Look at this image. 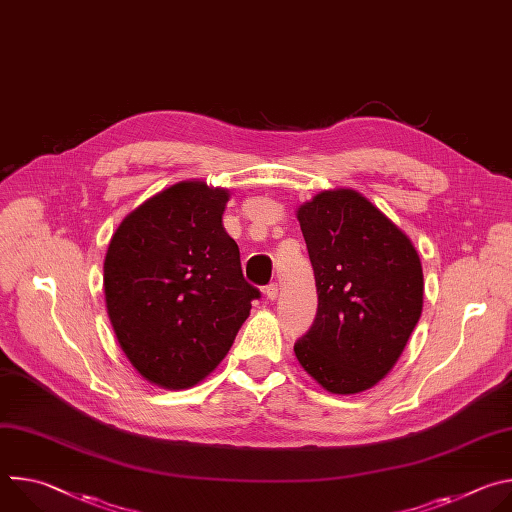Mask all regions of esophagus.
<instances>
[{"label": "esophagus", "instance_id": "esophagus-1", "mask_svg": "<svg viewBox=\"0 0 512 512\" xmlns=\"http://www.w3.org/2000/svg\"><path fill=\"white\" fill-rule=\"evenodd\" d=\"M277 294H279V287H277V283H269V285L265 287V296H267L269 300H275V298H277Z\"/></svg>", "mask_w": 512, "mask_h": 512}]
</instances>
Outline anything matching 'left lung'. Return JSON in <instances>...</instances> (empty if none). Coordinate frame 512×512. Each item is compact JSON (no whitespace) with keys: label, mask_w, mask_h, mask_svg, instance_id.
Masks as SVG:
<instances>
[{"label":"left lung","mask_w":512,"mask_h":512,"mask_svg":"<svg viewBox=\"0 0 512 512\" xmlns=\"http://www.w3.org/2000/svg\"><path fill=\"white\" fill-rule=\"evenodd\" d=\"M318 312L294 344L326 391L377 385L401 356L423 308L421 261L389 218L354 190H326L298 210Z\"/></svg>","instance_id":"left-lung-1"}]
</instances>
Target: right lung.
Returning a JSON list of instances; mask_svg holds the SVG:
<instances>
[{
  "instance_id": "add662e5",
  "label": "right lung",
  "mask_w": 512,
  "mask_h": 512,
  "mask_svg": "<svg viewBox=\"0 0 512 512\" xmlns=\"http://www.w3.org/2000/svg\"><path fill=\"white\" fill-rule=\"evenodd\" d=\"M229 192L176 184L133 210L105 257V302L133 367L166 389L216 369L261 291L223 227Z\"/></svg>"
}]
</instances>
